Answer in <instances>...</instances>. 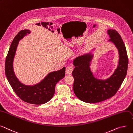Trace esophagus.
I'll list each match as a JSON object with an SVG mask.
<instances>
[{"instance_id": "34e87169", "label": "esophagus", "mask_w": 133, "mask_h": 133, "mask_svg": "<svg viewBox=\"0 0 133 133\" xmlns=\"http://www.w3.org/2000/svg\"><path fill=\"white\" fill-rule=\"evenodd\" d=\"M73 70V67L72 66H67L66 68V73L67 74H71Z\"/></svg>"}]
</instances>
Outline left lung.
I'll list each match as a JSON object with an SVG mask.
<instances>
[{
	"label": "left lung",
	"instance_id": "obj_1",
	"mask_svg": "<svg viewBox=\"0 0 133 133\" xmlns=\"http://www.w3.org/2000/svg\"><path fill=\"white\" fill-rule=\"evenodd\" d=\"M108 32L109 41L115 44L119 53V65L110 77L105 80L95 78L89 67L90 58L82 56L74 61L73 90L77 98L84 102L98 103L111 98L117 93L126 76L128 58L125 44L118 31L110 29Z\"/></svg>",
	"mask_w": 133,
	"mask_h": 133
}]
</instances>
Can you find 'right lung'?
<instances>
[{"label":"right lung","mask_w":133,"mask_h":133,"mask_svg":"<svg viewBox=\"0 0 133 133\" xmlns=\"http://www.w3.org/2000/svg\"><path fill=\"white\" fill-rule=\"evenodd\" d=\"M30 32L29 30H22L14 37L6 58L5 74L13 90L21 99L28 103L41 105L47 103L54 96L56 84L65 77V67L49 73L41 82L35 85L22 84L14 74L13 62L19 41Z\"/></svg>","instance_id":"1"}]
</instances>
